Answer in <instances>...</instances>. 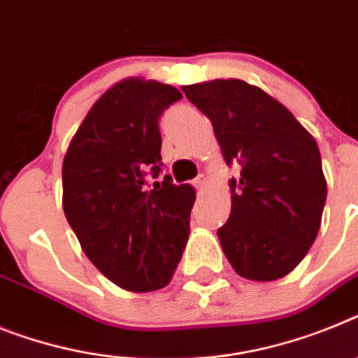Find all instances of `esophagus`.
I'll return each mask as SVG.
<instances>
[{"label":"esophagus","instance_id":"1","mask_svg":"<svg viewBox=\"0 0 358 358\" xmlns=\"http://www.w3.org/2000/svg\"><path fill=\"white\" fill-rule=\"evenodd\" d=\"M206 182H207V176L202 173V174H198L196 178H194L193 184H194V187H196V189H202L203 185H206Z\"/></svg>","mask_w":358,"mask_h":358}]
</instances>
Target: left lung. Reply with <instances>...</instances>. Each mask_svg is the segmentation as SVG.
Masks as SVG:
<instances>
[{
	"label": "left lung",
	"instance_id": "obj_1",
	"mask_svg": "<svg viewBox=\"0 0 358 358\" xmlns=\"http://www.w3.org/2000/svg\"><path fill=\"white\" fill-rule=\"evenodd\" d=\"M211 120L231 178V215L218 229L236 273L257 282L286 276L320 229L327 185L315 138L275 98L242 80L182 87Z\"/></svg>",
	"mask_w": 358,
	"mask_h": 358
}]
</instances>
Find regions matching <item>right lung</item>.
<instances>
[{"label":"right lung","instance_id":"obj_1","mask_svg":"<svg viewBox=\"0 0 358 358\" xmlns=\"http://www.w3.org/2000/svg\"><path fill=\"white\" fill-rule=\"evenodd\" d=\"M178 89L143 78L110 87L87 113L63 158V211L100 273L134 293L171 282L189 238L194 189L164 180L158 120Z\"/></svg>","mask_w":358,"mask_h":358}]
</instances>
